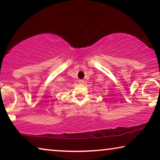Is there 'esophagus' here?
Returning a JSON list of instances; mask_svg holds the SVG:
<instances>
[{
	"label": "esophagus",
	"mask_w": 160,
	"mask_h": 160,
	"mask_svg": "<svg viewBox=\"0 0 160 160\" xmlns=\"http://www.w3.org/2000/svg\"><path fill=\"white\" fill-rule=\"evenodd\" d=\"M78 83H79L80 84H83V83H84V80L79 79V80H78Z\"/></svg>",
	"instance_id": "obj_1"
}]
</instances>
